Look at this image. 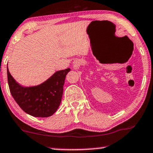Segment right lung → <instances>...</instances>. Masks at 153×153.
Returning <instances> with one entry per match:
<instances>
[{
    "mask_svg": "<svg viewBox=\"0 0 153 153\" xmlns=\"http://www.w3.org/2000/svg\"><path fill=\"white\" fill-rule=\"evenodd\" d=\"M70 71V68H66L57 71L48 80L38 86L23 87L16 82L7 67L10 93L25 113L33 117H49L55 113L59 106L65 78Z\"/></svg>",
    "mask_w": 153,
    "mask_h": 153,
    "instance_id": "right-lung-1",
    "label": "right lung"
}]
</instances>
